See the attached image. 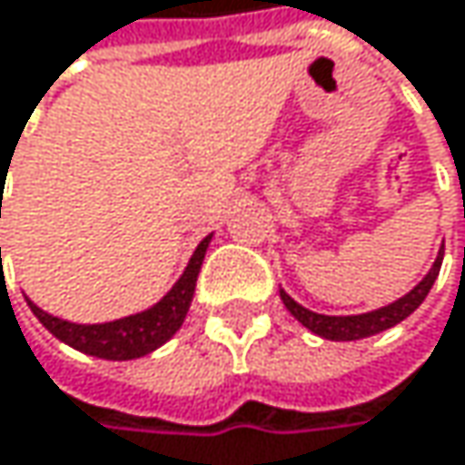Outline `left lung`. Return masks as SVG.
Returning <instances> with one entry per match:
<instances>
[{
    "instance_id": "8db88e82",
    "label": "left lung",
    "mask_w": 465,
    "mask_h": 465,
    "mask_svg": "<svg viewBox=\"0 0 465 465\" xmlns=\"http://www.w3.org/2000/svg\"><path fill=\"white\" fill-rule=\"evenodd\" d=\"M441 258H444V247L439 250V255H436L433 266L428 269V274L420 280L418 285H415L407 296H401V299H396L393 304H385V307H380V310L363 312V315H321V312H312V310L302 307L299 302H293L282 288H280V299H282V304L288 307V312H291L299 323L304 325V328H310L312 333L323 336V339H331V341H355V339H366V336H374V333H380V331H388V328L399 325L401 321H407V318L418 310L420 304L425 302L430 285H433L436 277H439Z\"/></svg>"
}]
</instances>
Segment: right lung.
<instances>
[{
    "mask_svg": "<svg viewBox=\"0 0 465 465\" xmlns=\"http://www.w3.org/2000/svg\"><path fill=\"white\" fill-rule=\"evenodd\" d=\"M210 239H213V233L199 242V247L193 250L185 272L172 285V291L161 302H155L153 307L142 310L137 315L110 321V323H69V321H61L45 310H40L32 299H26V304L32 307L35 318L64 344H69L85 355L104 358V361H134V358L158 350L163 341H169L180 331V325L188 315V307L193 302L196 277L204 263Z\"/></svg>",
    "mask_w": 465,
    "mask_h": 465,
    "instance_id": "add662e5",
    "label": "right lung"
}]
</instances>
